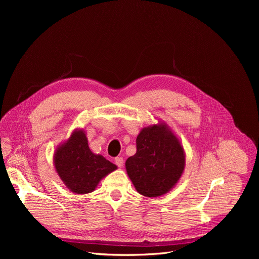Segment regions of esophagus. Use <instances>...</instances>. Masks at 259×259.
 <instances>
[{
	"label": "esophagus",
	"mask_w": 259,
	"mask_h": 259,
	"mask_svg": "<svg viewBox=\"0 0 259 259\" xmlns=\"http://www.w3.org/2000/svg\"><path fill=\"white\" fill-rule=\"evenodd\" d=\"M114 161H115V164L117 165V167H119V168H121L122 166H124V158H122V157L117 156V157H115Z\"/></svg>",
	"instance_id": "34e87169"
}]
</instances>
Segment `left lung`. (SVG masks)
<instances>
[{
	"label": "left lung",
	"instance_id": "obj_1",
	"mask_svg": "<svg viewBox=\"0 0 259 259\" xmlns=\"http://www.w3.org/2000/svg\"><path fill=\"white\" fill-rule=\"evenodd\" d=\"M137 153L126 160V171L137 191L147 197L168 193L186 166L184 147L165 121L145 127L137 138Z\"/></svg>",
	"mask_w": 259,
	"mask_h": 259
}]
</instances>
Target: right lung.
I'll return each mask as SVG.
<instances>
[{
  "label": "right lung",
  "mask_w": 259,
  "mask_h": 259,
  "mask_svg": "<svg viewBox=\"0 0 259 259\" xmlns=\"http://www.w3.org/2000/svg\"><path fill=\"white\" fill-rule=\"evenodd\" d=\"M53 165L64 185L75 194L93 192L104 178L117 169L103 155L90 150L86 132L80 128L74 129L56 148Z\"/></svg>",
  "instance_id": "1"
}]
</instances>
